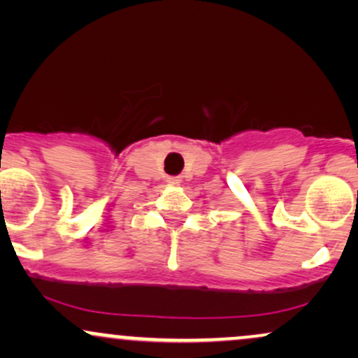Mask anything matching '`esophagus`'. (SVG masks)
<instances>
[{"mask_svg": "<svg viewBox=\"0 0 358 358\" xmlns=\"http://www.w3.org/2000/svg\"><path fill=\"white\" fill-rule=\"evenodd\" d=\"M182 180H180V176H168V183L170 185H178Z\"/></svg>", "mask_w": 358, "mask_h": 358, "instance_id": "obj_1", "label": "esophagus"}]
</instances>
